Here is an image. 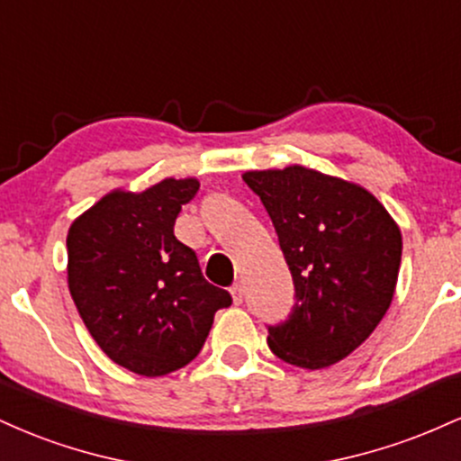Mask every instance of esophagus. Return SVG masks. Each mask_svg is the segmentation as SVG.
I'll use <instances>...</instances> for the list:
<instances>
[{
    "instance_id": "1",
    "label": "esophagus",
    "mask_w": 461,
    "mask_h": 461,
    "mask_svg": "<svg viewBox=\"0 0 461 461\" xmlns=\"http://www.w3.org/2000/svg\"><path fill=\"white\" fill-rule=\"evenodd\" d=\"M230 293H231V299H234V303L240 305L242 299H245V288H242L240 284H234V285H231Z\"/></svg>"
}]
</instances>
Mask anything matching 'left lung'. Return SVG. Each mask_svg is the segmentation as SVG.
I'll list each match as a JSON object with an SVG mask.
<instances>
[{"label": "left lung", "instance_id": "left-lung-1", "mask_svg": "<svg viewBox=\"0 0 461 461\" xmlns=\"http://www.w3.org/2000/svg\"><path fill=\"white\" fill-rule=\"evenodd\" d=\"M242 179L271 216L294 284L293 310L268 327V347L301 368L340 362L393 303L399 225L366 188L301 164Z\"/></svg>", "mask_w": 461, "mask_h": 461}]
</instances>
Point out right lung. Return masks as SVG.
<instances>
[{
	"label": "right lung",
	"instance_id": "1",
	"mask_svg": "<svg viewBox=\"0 0 461 461\" xmlns=\"http://www.w3.org/2000/svg\"><path fill=\"white\" fill-rule=\"evenodd\" d=\"M197 190L193 177L113 190L68 227V290L79 316L105 356L136 375L160 377L193 362L216 310L231 305L173 234Z\"/></svg>",
	"mask_w": 461,
	"mask_h": 461
}]
</instances>
